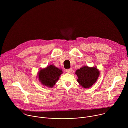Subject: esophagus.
<instances>
[{
	"mask_svg": "<svg viewBox=\"0 0 128 128\" xmlns=\"http://www.w3.org/2000/svg\"><path fill=\"white\" fill-rule=\"evenodd\" d=\"M72 71V68H69V69H66V72L67 73H70Z\"/></svg>",
	"mask_w": 128,
	"mask_h": 128,
	"instance_id": "esophagus-1",
	"label": "esophagus"
}]
</instances>
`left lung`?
Segmentation results:
<instances>
[{
    "instance_id": "obj_1",
    "label": "left lung",
    "mask_w": 128,
    "mask_h": 128,
    "mask_svg": "<svg viewBox=\"0 0 128 128\" xmlns=\"http://www.w3.org/2000/svg\"><path fill=\"white\" fill-rule=\"evenodd\" d=\"M78 82L84 88L90 87L95 83L99 75V71L96 67L84 66L76 71Z\"/></svg>"
}]
</instances>
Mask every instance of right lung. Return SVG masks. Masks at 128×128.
Listing matches in <instances>:
<instances>
[{
    "mask_svg": "<svg viewBox=\"0 0 128 128\" xmlns=\"http://www.w3.org/2000/svg\"><path fill=\"white\" fill-rule=\"evenodd\" d=\"M62 74L61 69L51 65L46 68L40 70L38 73L39 80L43 85L52 88L59 80Z\"/></svg>",
    "mask_w": 128,
    "mask_h": 128,
    "instance_id": "obj_1",
    "label": "right lung"
}]
</instances>
